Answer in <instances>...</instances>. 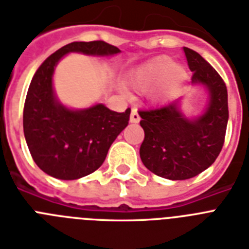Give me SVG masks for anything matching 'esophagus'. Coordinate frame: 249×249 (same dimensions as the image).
Wrapping results in <instances>:
<instances>
[{
  "label": "esophagus",
  "instance_id": "34e87169",
  "mask_svg": "<svg viewBox=\"0 0 249 249\" xmlns=\"http://www.w3.org/2000/svg\"><path fill=\"white\" fill-rule=\"evenodd\" d=\"M139 120H141V116L138 114V110L135 107H133L130 114V123H139Z\"/></svg>",
  "mask_w": 249,
  "mask_h": 249
}]
</instances>
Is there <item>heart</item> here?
<instances>
[{"label": "heart", "instance_id": "heart-1", "mask_svg": "<svg viewBox=\"0 0 249 249\" xmlns=\"http://www.w3.org/2000/svg\"><path fill=\"white\" fill-rule=\"evenodd\" d=\"M184 79V71L175 68L169 57H156L139 66L131 74L129 82L137 89H145L165 80L169 87H177Z\"/></svg>", "mask_w": 249, "mask_h": 249}]
</instances>
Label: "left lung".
<instances>
[{"label": "left lung", "instance_id": "1", "mask_svg": "<svg viewBox=\"0 0 249 249\" xmlns=\"http://www.w3.org/2000/svg\"><path fill=\"white\" fill-rule=\"evenodd\" d=\"M192 83L209 90L206 111L188 119L179 108V100L165 106L139 111L144 130L139 155L149 171L170 180H185L210 167L225 141L229 119L228 90L219 72L191 48L184 47Z\"/></svg>", "mask_w": 249, "mask_h": 249}]
</instances>
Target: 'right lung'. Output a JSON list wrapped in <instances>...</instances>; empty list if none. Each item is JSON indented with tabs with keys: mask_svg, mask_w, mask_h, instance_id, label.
I'll list each match as a JSON object with an SVG mask.
<instances>
[{
	"mask_svg": "<svg viewBox=\"0 0 249 249\" xmlns=\"http://www.w3.org/2000/svg\"><path fill=\"white\" fill-rule=\"evenodd\" d=\"M70 52L111 56L120 50L104 40L72 42L46 58L30 82L23 114L26 144L40 170L62 180H75L96 171L130 116V108L115 112L97 104L70 110L58 102L52 75L57 62Z\"/></svg>",
	"mask_w": 249,
	"mask_h": 249,
	"instance_id": "add662e5",
	"label": "right lung"
}]
</instances>
